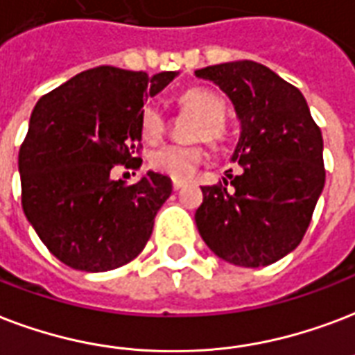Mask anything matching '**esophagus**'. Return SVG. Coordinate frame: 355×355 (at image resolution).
Listing matches in <instances>:
<instances>
[{"mask_svg":"<svg viewBox=\"0 0 355 355\" xmlns=\"http://www.w3.org/2000/svg\"><path fill=\"white\" fill-rule=\"evenodd\" d=\"M182 188H184V182H177V180L173 182V189H175V191H178V189H182Z\"/></svg>","mask_w":355,"mask_h":355,"instance_id":"esophagus-1","label":"esophagus"}]
</instances>
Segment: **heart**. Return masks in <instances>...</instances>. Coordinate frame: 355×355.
<instances>
[{"instance_id":"heart-1","label":"heart","mask_w":355,"mask_h":355,"mask_svg":"<svg viewBox=\"0 0 355 355\" xmlns=\"http://www.w3.org/2000/svg\"><path fill=\"white\" fill-rule=\"evenodd\" d=\"M178 105L184 112L199 119L193 124L191 139H205L208 143H218L225 135L227 104L220 94L207 87L188 89L180 94ZM166 121L158 107L147 104L139 113V132L147 143H156L164 134ZM202 162L205 150L199 145H166L154 150L148 156V167L153 171L169 177L177 182H184L196 175Z\"/></svg>"}]
</instances>
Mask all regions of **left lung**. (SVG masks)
<instances>
[{
	"instance_id": "obj_1",
	"label": "left lung",
	"mask_w": 355,
	"mask_h": 355,
	"mask_svg": "<svg viewBox=\"0 0 355 355\" xmlns=\"http://www.w3.org/2000/svg\"><path fill=\"white\" fill-rule=\"evenodd\" d=\"M234 105L242 132L231 162L234 191L202 186L196 223L208 248L234 266L279 261L302 242L324 189V141L300 89L255 61L196 70ZM227 184V180H223Z\"/></svg>"
}]
</instances>
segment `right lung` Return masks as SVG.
Returning a JSON list of instances; mask_svg holds the SVG:
<instances>
[{"label":"right lung","instance_id":"add662e5","mask_svg":"<svg viewBox=\"0 0 355 355\" xmlns=\"http://www.w3.org/2000/svg\"><path fill=\"white\" fill-rule=\"evenodd\" d=\"M178 72L96 67L37 102L18 154L21 208L53 257L74 270L107 272L139 255L171 178L147 171L132 186L113 166L137 169L143 100Z\"/></svg>","mask_w":355,"mask_h":355}]
</instances>
